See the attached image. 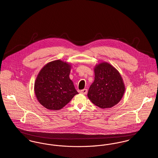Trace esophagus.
Instances as JSON below:
<instances>
[{
    "instance_id": "esophagus-1",
    "label": "esophagus",
    "mask_w": 158,
    "mask_h": 158,
    "mask_svg": "<svg viewBox=\"0 0 158 158\" xmlns=\"http://www.w3.org/2000/svg\"><path fill=\"white\" fill-rule=\"evenodd\" d=\"M81 93L84 95H86L87 94V89H83L81 90Z\"/></svg>"
}]
</instances>
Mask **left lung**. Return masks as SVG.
Segmentation results:
<instances>
[{
    "instance_id": "8db88e82",
    "label": "left lung",
    "mask_w": 158,
    "mask_h": 158,
    "mask_svg": "<svg viewBox=\"0 0 158 158\" xmlns=\"http://www.w3.org/2000/svg\"><path fill=\"white\" fill-rule=\"evenodd\" d=\"M125 89L118 71L109 63L103 62L95 68V81L90 87L87 96L96 106L110 108L120 102Z\"/></svg>"
}]
</instances>
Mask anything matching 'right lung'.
Segmentation results:
<instances>
[{
    "instance_id": "obj_1",
    "label": "right lung",
    "mask_w": 158,
    "mask_h": 158,
    "mask_svg": "<svg viewBox=\"0 0 158 158\" xmlns=\"http://www.w3.org/2000/svg\"><path fill=\"white\" fill-rule=\"evenodd\" d=\"M71 65L60 60L46 64L35 82V94L39 102L49 110L63 108L78 92L69 79Z\"/></svg>"
}]
</instances>
